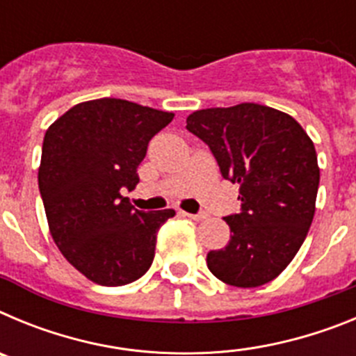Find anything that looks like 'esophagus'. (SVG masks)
Listing matches in <instances>:
<instances>
[{
	"label": "esophagus",
	"mask_w": 356,
	"mask_h": 356,
	"mask_svg": "<svg viewBox=\"0 0 356 356\" xmlns=\"http://www.w3.org/2000/svg\"><path fill=\"white\" fill-rule=\"evenodd\" d=\"M184 216L191 217V219H194V221H203V219H207V217H209V213H207V212H200V213H185V212H184Z\"/></svg>",
	"instance_id": "34e87169"
}]
</instances>
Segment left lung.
<instances>
[{
    "instance_id": "left-lung-1",
    "label": "left lung",
    "mask_w": 356,
    "mask_h": 356,
    "mask_svg": "<svg viewBox=\"0 0 356 356\" xmlns=\"http://www.w3.org/2000/svg\"><path fill=\"white\" fill-rule=\"evenodd\" d=\"M187 130L238 184L241 212L226 216L229 242L207 254L210 273L234 287L275 280L300 251L316 213L319 165L314 143L285 112L257 103L197 110Z\"/></svg>"
}]
</instances>
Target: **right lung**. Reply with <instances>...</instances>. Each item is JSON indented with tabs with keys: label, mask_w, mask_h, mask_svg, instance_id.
Segmentation results:
<instances>
[{
	"label": "right lung",
	"mask_w": 356,
	"mask_h": 356,
	"mask_svg": "<svg viewBox=\"0 0 356 356\" xmlns=\"http://www.w3.org/2000/svg\"><path fill=\"white\" fill-rule=\"evenodd\" d=\"M172 118L102 97L69 108L44 135L39 191L49 232L67 262L94 284H131L153 264L156 232L175 210H137L121 191L139 184L147 144Z\"/></svg>",
	"instance_id": "obj_1"
}]
</instances>
